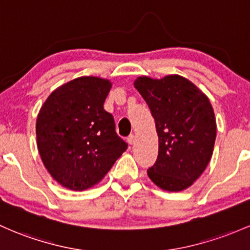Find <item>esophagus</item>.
I'll return each mask as SVG.
<instances>
[{
    "mask_svg": "<svg viewBox=\"0 0 250 250\" xmlns=\"http://www.w3.org/2000/svg\"><path fill=\"white\" fill-rule=\"evenodd\" d=\"M127 142H128V144H129V145H134V142H135V136H134V135H129V136H128Z\"/></svg>",
    "mask_w": 250,
    "mask_h": 250,
    "instance_id": "obj_1",
    "label": "esophagus"
}]
</instances>
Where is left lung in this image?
<instances>
[{
	"instance_id": "1",
	"label": "left lung",
	"mask_w": 250,
	"mask_h": 250,
	"mask_svg": "<svg viewBox=\"0 0 250 250\" xmlns=\"http://www.w3.org/2000/svg\"><path fill=\"white\" fill-rule=\"evenodd\" d=\"M155 121L159 138L156 163L147 169L158 188L186 190L201 177L213 153L216 119L208 96L179 75L134 81Z\"/></svg>"
}]
</instances>
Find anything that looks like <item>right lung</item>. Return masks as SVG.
I'll list each match as a JSON object with an SVG mask.
<instances>
[{"label":"right lung","instance_id":"right-lung-1","mask_svg":"<svg viewBox=\"0 0 250 250\" xmlns=\"http://www.w3.org/2000/svg\"><path fill=\"white\" fill-rule=\"evenodd\" d=\"M109 79L83 76L57 87L41 105L37 144L48 173L62 188L84 191L105 177L128 144L103 104Z\"/></svg>","mask_w":250,"mask_h":250}]
</instances>
